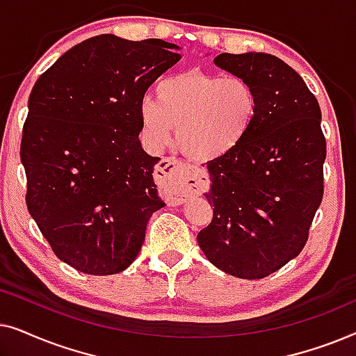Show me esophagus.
Instances as JSON below:
<instances>
[{
  "mask_svg": "<svg viewBox=\"0 0 356 356\" xmlns=\"http://www.w3.org/2000/svg\"><path fill=\"white\" fill-rule=\"evenodd\" d=\"M155 177L168 189V194L177 202L186 201L206 191L209 179L202 170L193 168L178 159H162L155 168Z\"/></svg>",
  "mask_w": 356,
  "mask_h": 356,
  "instance_id": "34e87169",
  "label": "esophagus"
}]
</instances>
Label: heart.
<instances>
[{
  "mask_svg": "<svg viewBox=\"0 0 356 356\" xmlns=\"http://www.w3.org/2000/svg\"><path fill=\"white\" fill-rule=\"evenodd\" d=\"M257 111V92L246 79L191 70L159 81L155 100H143L139 118L154 149H163L177 126L179 147L207 162L225 157L246 139Z\"/></svg>",
  "mask_w": 356,
  "mask_h": 356,
  "instance_id": "obj_1",
  "label": "heart"
}]
</instances>
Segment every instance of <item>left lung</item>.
I'll list each match as a JSON object with an SVG mask.
<instances>
[{
  "label": "left lung",
  "mask_w": 356,
  "mask_h": 356,
  "mask_svg": "<svg viewBox=\"0 0 356 356\" xmlns=\"http://www.w3.org/2000/svg\"><path fill=\"white\" fill-rule=\"evenodd\" d=\"M213 63L254 87L257 120L225 157L207 162L213 206L197 245L213 266L264 279L308 241L324 194L325 138L316 97L293 67L267 53H222Z\"/></svg>",
  "instance_id": "obj_1"
}]
</instances>
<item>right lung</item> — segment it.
<instances>
[{
  "label": "right lung",
  "mask_w": 356,
  "mask_h": 356,
  "mask_svg": "<svg viewBox=\"0 0 356 356\" xmlns=\"http://www.w3.org/2000/svg\"><path fill=\"white\" fill-rule=\"evenodd\" d=\"M177 50L160 38H87L58 58L29 97L21 143L27 209L53 252L84 274L133 264L149 218L165 206L154 183L160 159L139 140V106L181 60Z\"/></svg>",
  "instance_id": "1"
}]
</instances>
